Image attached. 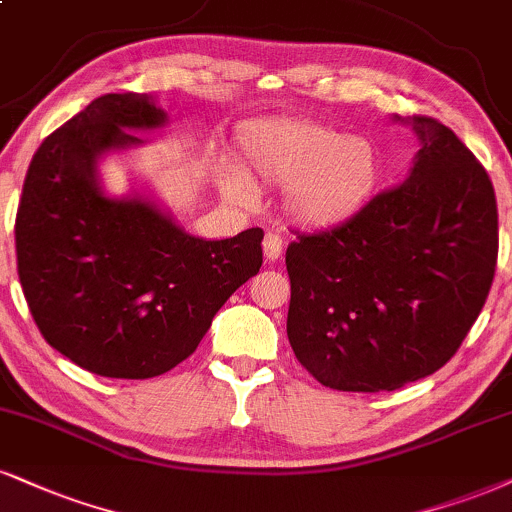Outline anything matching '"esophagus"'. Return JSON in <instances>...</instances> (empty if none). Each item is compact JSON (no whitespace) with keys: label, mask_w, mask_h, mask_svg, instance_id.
<instances>
[{"label":"esophagus","mask_w":512,"mask_h":512,"mask_svg":"<svg viewBox=\"0 0 512 512\" xmlns=\"http://www.w3.org/2000/svg\"><path fill=\"white\" fill-rule=\"evenodd\" d=\"M282 237L277 235V232H266V237H263V254H266V261H277V258L282 256Z\"/></svg>","instance_id":"obj_1"}]
</instances>
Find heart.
I'll list each match as a JSON object with an SVG mask.
<instances>
[{"mask_svg":"<svg viewBox=\"0 0 512 512\" xmlns=\"http://www.w3.org/2000/svg\"><path fill=\"white\" fill-rule=\"evenodd\" d=\"M246 154L258 178L292 185L289 211L311 227H332L356 216L382 175L375 144L313 123L266 125L246 137ZM223 187L230 197H254L237 170L225 173Z\"/></svg>","mask_w":512,"mask_h":512,"instance_id":"obj_1","label":"heart"}]
</instances>
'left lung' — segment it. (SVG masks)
Returning <instances> with one entry per match:
<instances>
[{
	"label": "left lung",
	"instance_id": "8db88e82",
	"mask_svg": "<svg viewBox=\"0 0 512 512\" xmlns=\"http://www.w3.org/2000/svg\"><path fill=\"white\" fill-rule=\"evenodd\" d=\"M422 149L406 182L337 227L287 246L294 356L325 387L394 391L451 361L498 256L496 194L456 132L410 118Z\"/></svg>",
	"mask_w": 512,
	"mask_h": 512
}]
</instances>
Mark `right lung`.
Returning <instances> with one entry per match:
<instances>
[{
    "label": "right lung",
    "mask_w": 512,
    "mask_h": 512,
    "mask_svg": "<svg viewBox=\"0 0 512 512\" xmlns=\"http://www.w3.org/2000/svg\"><path fill=\"white\" fill-rule=\"evenodd\" d=\"M168 121L147 94H104L35 151L16 213L18 277L35 325L75 365L163 375L197 351L220 306L258 273L261 227L187 235L142 197L109 199L97 163Z\"/></svg>",
    "instance_id": "right-lung-1"
}]
</instances>
